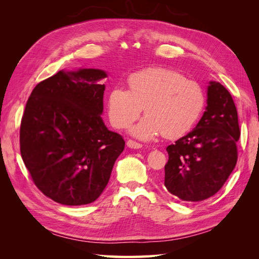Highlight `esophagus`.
Masks as SVG:
<instances>
[{"label":"esophagus","instance_id":"esophagus-1","mask_svg":"<svg viewBox=\"0 0 259 259\" xmlns=\"http://www.w3.org/2000/svg\"><path fill=\"white\" fill-rule=\"evenodd\" d=\"M126 145H127V147L131 148V149H140V148L143 147L142 144H138V143L134 142V140H127Z\"/></svg>","mask_w":259,"mask_h":259}]
</instances>
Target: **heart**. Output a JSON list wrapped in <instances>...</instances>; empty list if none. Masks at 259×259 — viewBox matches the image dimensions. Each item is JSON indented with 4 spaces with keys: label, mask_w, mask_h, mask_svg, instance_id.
Segmentation results:
<instances>
[{
    "label": "heart",
    "mask_w": 259,
    "mask_h": 259,
    "mask_svg": "<svg viewBox=\"0 0 259 259\" xmlns=\"http://www.w3.org/2000/svg\"><path fill=\"white\" fill-rule=\"evenodd\" d=\"M130 90L116 86L108 95V115L113 126L127 127L142 113L131 134L150 142L163 133L183 136L197 122L205 105V94L195 81L165 68H148L128 77Z\"/></svg>",
    "instance_id": "obj_1"
}]
</instances>
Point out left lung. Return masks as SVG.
I'll return each instance as SVG.
<instances>
[{
    "label": "left lung",
    "instance_id": "obj_1",
    "mask_svg": "<svg viewBox=\"0 0 259 259\" xmlns=\"http://www.w3.org/2000/svg\"><path fill=\"white\" fill-rule=\"evenodd\" d=\"M206 107L195 127L166 148L164 186L185 202H200L224 186L237 164L238 112L230 93L209 81Z\"/></svg>",
    "mask_w": 259,
    "mask_h": 259
}]
</instances>
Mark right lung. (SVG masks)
<instances>
[{
    "instance_id": "1",
    "label": "right lung",
    "mask_w": 259,
    "mask_h": 259,
    "mask_svg": "<svg viewBox=\"0 0 259 259\" xmlns=\"http://www.w3.org/2000/svg\"><path fill=\"white\" fill-rule=\"evenodd\" d=\"M105 70H60L38 83L20 125V152L35 186L64 205L99 198L124 139L103 120Z\"/></svg>"
}]
</instances>
